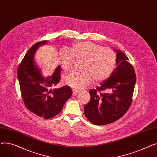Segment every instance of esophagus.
<instances>
[{
    "label": "esophagus",
    "instance_id": "obj_1",
    "mask_svg": "<svg viewBox=\"0 0 157 157\" xmlns=\"http://www.w3.org/2000/svg\"><path fill=\"white\" fill-rule=\"evenodd\" d=\"M79 93V90L72 89V94H73V95H78Z\"/></svg>",
    "mask_w": 157,
    "mask_h": 157
}]
</instances>
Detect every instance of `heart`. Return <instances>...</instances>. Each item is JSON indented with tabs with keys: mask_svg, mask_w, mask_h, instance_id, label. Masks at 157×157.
Masks as SVG:
<instances>
[{
	"mask_svg": "<svg viewBox=\"0 0 157 157\" xmlns=\"http://www.w3.org/2000/svg\"><path fill=\"white\" fill-rule=\"evenodd\" d=\"M69 51L60 52V63L65 71L73 67L74 59L83 60V71H74L63 78V83L71 87L83 89L95 79L99 82L108 79L117 66V53L111 48L88 41L74 43Z\"/></svg>",
	"mask_w": 157,
	"mask_h": 157,
	"instance_id": "1",
	"label": "heart"
}]
</instances>
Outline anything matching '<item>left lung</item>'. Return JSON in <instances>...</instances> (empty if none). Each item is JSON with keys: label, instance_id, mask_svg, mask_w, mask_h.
Listing matches in <instances>:
<instances>
[{"label": "left lung", "instance_id": "8db88e82", "mask_svg": "<svg viewBox=\"0 0 157 157\" xmlns=\"http://www.w3.org/2000/svg\"><path fill=\"white\" fill-rule=\"evenodd\" d=\"M117 53V67L111 76L102 81L100 86L89 90L90 100L85 105L86 118L95 125L114 122L128 110L132 101L136 76L127 56L120 50ZM108 90V93H101Z\"/></svg>", "mask_w": 157, "mask_h": 157}]
</instances>
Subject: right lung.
Here are the masks:
<instances>
[{"label": "right lung", "mask_w": 157, "mask_h": 157, "mask_svg": "<svg viewBox=\"0 0 157 157\" xmlns=\"http://www.w3.org/2000/svg\"><path fill=\"white\" fill-rule=\"evenodd\" d=\"M47 43L42 40L33 45L25 55L17 70L21 97L28 110L40 118L49 119L62 111L71 97L70 86L53 89L60 80L61 67L56 68L52 76L44 78L36 64L34 56L39 46Z\"/></svg>", "instance_id": "1"}]
</instances>
